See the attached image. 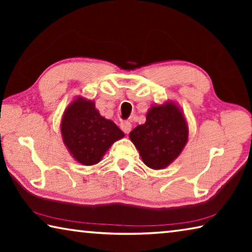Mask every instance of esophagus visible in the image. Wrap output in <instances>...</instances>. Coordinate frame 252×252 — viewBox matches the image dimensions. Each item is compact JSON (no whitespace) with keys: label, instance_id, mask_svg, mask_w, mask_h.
Instances as JSON below:
<instances>
[{"label":"esophagus","instance_id":"obj_1","mask_svg":"<svg viewBox=\"0 0 252 252\" xmlns=\"http://www.w3.org/2000/svg\"><path fill=\"white\" fill-rule=\"evenodd\" d=\"M131 127H132V125L130 121H122L121 122V129L123 132H125V133H129V132L131 131Z\"/></svg>","mask_w":252,"mask_h":252}]
</instances>
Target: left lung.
<instances>
[{
  "label": "left lung",
  "mask_w": 252,
  "mask_h": 252,
  "mask_svg": "<svg viewBox=\"0 0 252 252\" xmlns=\"http://www.w3.org/2000/svg\"><path fill=\"white\" fill-rule=\"evenodd\" d=\"M130 140L138 149L147 167L161 170L180 156L189 136V127L182 110L176 102L153 104L147 121L130 132Z\"/></svg>",
  "instance_id": "1"
}]
</instances>
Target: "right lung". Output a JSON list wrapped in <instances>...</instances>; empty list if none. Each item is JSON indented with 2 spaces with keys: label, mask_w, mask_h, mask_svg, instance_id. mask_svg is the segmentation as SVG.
<instances>
[{
  "label": "right lung",
  "mask_w": 252,
  "mask_h": 252,
  "mask_svg": "<svg viewBox=\"0 0 252 252\" xmlns=\"http://www.w3.org/2000/svg\"><path fill=\"white\" fill-rule=\"evenodd\" d=\"M61 134L71 156L83 165L99 163L112 144L125 133L102 117L94 101L78 96L67 105L61 120Z\"/></svg>",
  "instance_id": "1"
}]
</instances>
